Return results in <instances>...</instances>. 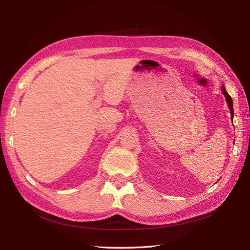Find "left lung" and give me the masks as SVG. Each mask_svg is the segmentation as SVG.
<instances>
[{
  "label": "left lung",
  "instance_id": "1",
  "mask_svg": "<svg viewBox=\"0 0 250 250\" xmlns=\"http://www.w3.org/2000/svg\"><path fill=\"white\" fill-rule=\"evenodd\" d=\"M222 92H224L225 97H226V100H227V103H228V106H229L230 108V111H231V117L233 118V102H232V99L229 94H228V92L226 91L225 87H222Z\"/></svg>",
  "mask_w": 250,
  "mask_h": 250
}]
</instances>
